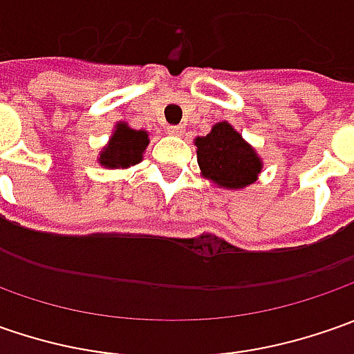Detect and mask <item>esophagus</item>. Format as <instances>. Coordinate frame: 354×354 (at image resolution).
<instances>
[{
    "label": "esophagus",
    "instance_id": "obj_1",
    "mask_svg": "<svg viewBox=\"0 0 354 354\" xmlns=\"http://www.w3.org/2000/svg\"><path fill=\"white\" fill-rule=\"evenodd\" d=\"M167 133L169 136H183L185 128L183 126H167Z\"/></svg>",
    "mask_w": 354,
    "mask_h": 354
}]
</instances>
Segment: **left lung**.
I'll list each match as a JSON object with an SVG mask.
<instances>
[{
    "label": "left lung",
    "mask_w": 354,
    "mask_h": 354,
    "mask_svg": "<svg viewBox=\"0 0 354 354\" xmlns=\"http://www.w3.org/2000/svg\"><path fill=\"white\" fill-rule=\"evenodd\" d=\"M201 175L218 189L238 191L258 181L264 161L228 122H218L207 136L195 138Z\"/></svg>",
    "instance_id": "left-lung-1"
}]
</instances>
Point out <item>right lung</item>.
<instances>
[{
	"mask_svg": "<svg viewBox=\"0 0 354 354\" xmlns=\"http://www.w3.org/2000/svg\"><path fill=\"white\" fill-rule=\"evenodd\" d=\"M149 145V131L129 128L126 122H118L108 143L98 153V163L104 169H128L143 159Z\"/></svg>",
	"mask_w": 354,
	"mask_h": 354,
	"instance_id": "right-lung-1",
	"label": "right lung"
}]
</instances>
